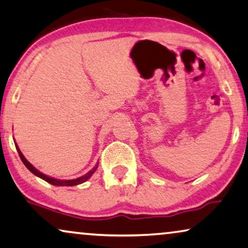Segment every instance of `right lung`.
Instances as JSON below:
<instances>
[{"mask_svg":"<svg viewBox=\"0 0 248 248\" xmlns=\"http://www.w3.org/2000/svg\"><path fill=\"white\" fill-rule=\"evenodd\" d=\"M16 150H18V154H19V155H20V158H21V160H22L23 164H25L26 167L28 168L29 170L32 172L33 175L38 176V177H40L42 179H44V181H46L47 183H49V184H52V185H56V186H74V185L82 184V183L88 181V179H89V178L91 177V176H93V174L94 171H96V169H97V167H98V165H97L96 167H94L93 169H91V170H90L89 172H87L86 175L81 176V177L77 178V179H70V181H61V179H55V178L48 177V176L44 175V174H42V172H40V171L37 170V169H36L35 167H33V166H32L31 164H30V162L27 161V159H26L25 157H23V155L21 154V151L19 150L18 145H16Z\"/></svg>","mask_w":248,"mask_h":248,"instance_id":"obj_1","label":"right lung"}]
</instances>
